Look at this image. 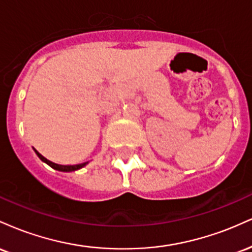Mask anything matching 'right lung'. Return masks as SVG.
Listing matches in <instances>:
<instances>
[{"instance_id": "obj_1", "label": "right lung", "mask_w": 252, "mask_h": 252, "mask_svg": "<svg viewBox=\"0 0 252 252\" xmlns=\"http://www.w3.org/2000/svg\"><path fill=\"white\" fill-rule=\"evenodd\" d=\"M34 150H35V149H34ZM35 153H36V155L39 156L40 160L43 161V162H45V163H47L48 166H51L53 169L60 170V172H73V170H77V169L82 168V167H84L86 163H88V162H84V163H80V164H74V166H63V164H57V163L51 162L50 160H47V158H43V156L40 154L39 152H36V150H35Z\"/></svg>"}]
</instances>
